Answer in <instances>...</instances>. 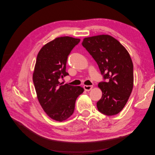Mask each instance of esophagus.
<instances>
[{"label": "esophagus", "mask_w": 155, "mask_h": 155, "mask_svg": "<svg viewBox=\"0 0 155 155\" xmlns=\"http://www.w3.org/2000/svg\"><path fill=\"white\" fill-rule=\"evenodd\" d=\"M83 88H84V89H85V91H90L91 90H92V88H93V87L91 86V85H84Z\"/></svg>", "instance_id": "esophagus-1"}]
</instances>
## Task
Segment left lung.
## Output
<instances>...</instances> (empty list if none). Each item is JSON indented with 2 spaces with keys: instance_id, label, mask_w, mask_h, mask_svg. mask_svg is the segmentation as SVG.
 Listing matches in <instances>:
<instances>
[{
  "instance_id": "obj_1",
  "label": "left lung",
  "mask_w": 155,
  "mask_h": 155,
  "mask_svg": "<svg viewBox=\"0 0 155 155\" xmlns=\"http://www.w3.org/2000/svg\"><path fill=\"white\" fill-rule=\"evenodd\" d=\"M82 45L96 61L104 79L98 84L102 91L97 108L102 114L113 116L124 109L133 91V64L129 52L114 37L100 35L86 37Z\"/></svg>"
}]
</instances>
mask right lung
<instances>
[{
	"label": "right lung",
	"instance_id": "1",
	"mask_svg": "<svg viewBox=\"0 0 155 155\" xmlns=\"http://www.w3.org/2000/svg\"><path fill=\"white\" fill-rule=\"evenodd\" d=\"M80 39L60 37L44 45L37 56L33 81L39 100L50 118L63 121L74 111L77 97L83 92L80 86H72L59 81L68 76L66 64L70 51Z\"/></svg>",
	"mask_w": 155,
	"mask_h": 155
}]
</instances>
